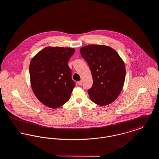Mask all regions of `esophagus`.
I'll use <instances>...</instances> for the list:
<instances>
[{"mask_svg":"<svg viewBox=\"0 0 159 159\" xmlns=\"http://www.w3.org/2000/svg\"><path fill=\"white\" fill-rule=\"evenodd\" d=\"M77 84H78L79 85L81 86V85H82V80H80V81H79V82H77Z\"/></svg>","mask_w":159,"mask_h":159,"instance_id":"1","label":"esophagus"}]
</instances>
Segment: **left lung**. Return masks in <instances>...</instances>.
<instances>
[{
  "mask_svg": "<svg viewBox=\"0 0 159 159\" xmlns=\"http://www.w3.org/2000/svg\"><path fill=\"white\" fill-rule=\"evenodd\" d=\"M80 51L89 66L93 79L92 86L88 90L90 98L99 106L111 104L118 97L124 84V62L113 49L107 46H85Z\"/></svg>",
  "mask_w": 159,
  "mask_h": 159,
  "instance_id": "1",
  "label": "left lung"
}]
</instances>
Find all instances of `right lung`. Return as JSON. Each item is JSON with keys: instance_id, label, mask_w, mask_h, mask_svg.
I'll list each match as a JSON object with an SVG mask.
<instances>
[{"instance_id": "right-lung-1", "label": "right lung", "mask_w": 159, "mask_h": 159, "mask_svg": "<svg viewBox=\"0 0 159 159\" xmlns=\"http://www.w3.org/2000/svg\"><path fill=\"white\" fill-rule=\"evenodd\" d=\"M75 52L73 48L46 47L31 61V88L46 106L57 108L69 100L76 83L71 79L68 61Z\"/></svg>"}]
</instances>
